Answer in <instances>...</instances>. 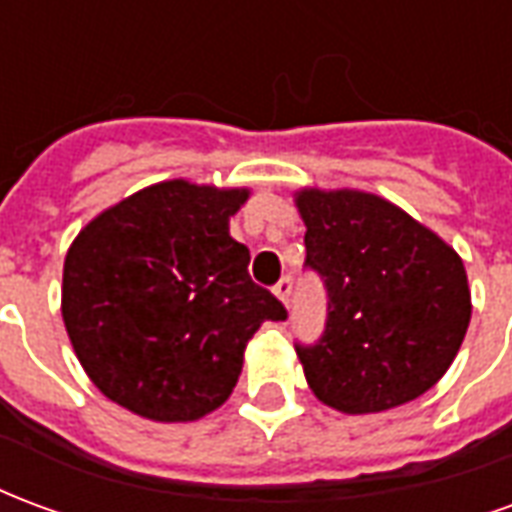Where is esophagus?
I'll return each instance as SVG.
<instances>
[{"instance_id":"esophagus-1","label":"esophagus","mask_w":512,"mask_h":512,"mask_svg":"<svg viewBox=\"0 0 512 512\" xmlns=\"http://www.w3.org/2000/svg\"><path fill=\"white\" fill-rule=\"evenodd\" d=\"M274 293H277V299L282 301L285 307H288V304H290V293H293V279H290V277L279 279L277 285H274Z\"/></svg>"}]
</instances>
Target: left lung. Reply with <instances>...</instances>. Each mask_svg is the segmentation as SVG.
<instances>
[{
	"mask_svg": "<svg viewBox=\"0 0 512 512\" xmlns=\"http://www.w3.org/2000/svg\"><path fill=\"white\" fill-rule=\"evenodd\" d=\"M304 266L323 279L326 326L296 343L326 406L376 414L436 384L463 343L472 296L455 249L365 191H301Z\"/></svg>",
	"mask_w": 512,
	"mask_h": 512,
	"instance_id": "8db88e82",
	"label": "left lung"
}]
</instances>
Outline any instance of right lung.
<instances>
[{
    "label": "right lung",
    "instance_id": "right-lung-1",
    "mask_svg": "<svg viewBox=\"0 0 512 512\" xmlns=\"http://www.w3.org/2000/svg\"><path fill=\"white\" fill-rule=\"evenodd\" d=\"M246 189L167 180L131 194L76 235L62 271V321L93 384L156 422L219 408L246 343L285 304L249 277L230 238Z\"/></svg>",
    "mask_w": 512,
    "mask_h": 512
}]
</instances>
